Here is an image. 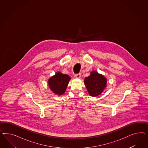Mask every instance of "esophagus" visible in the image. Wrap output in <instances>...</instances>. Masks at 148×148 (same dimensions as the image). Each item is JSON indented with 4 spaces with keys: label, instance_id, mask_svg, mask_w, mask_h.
<instances>
[{
    "label": "esophagus",
    "instance_id": "34e87169",
    "mask_svg": "<svg viewBox=\"0 0 148 148\" xmlns=\"http://www.w3.org/2000/svg\"><path fill=\"white\" fill-rule=\"evenodd\" d=\"M81 76V73H79V74H75V75H74V76H75V77H76V78H77V79H79V78H80Z\"/></svg>",
    "mask_w": 148,
    "mask_h": 148
}]
</instances>
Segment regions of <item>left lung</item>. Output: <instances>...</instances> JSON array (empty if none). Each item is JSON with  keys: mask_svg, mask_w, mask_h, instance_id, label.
<instances>
[{"mask_svg": "<svg viewBox=\"0 0 148 148\" xmlns=\"http://www.w3.org/2000/svg\"><path fill=\"white\" fill-rule=\"evenodd\" d=\"M84 82L87 90L92 97H97L101 94L105 88L107 79L98 72H90L89 76L86 77Z\"/></svg>", "mask_w": 148, "mask_h": 148, "instance_id": "1", "label": "left lung"}]
</instances>
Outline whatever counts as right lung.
Listing matches in <instances>:
<instances>
[{
	"label": "right lung",
	"instance_id": "add662e5",
	"mask_svg": "<svg viewBox=\"0 0 148 148\" xmlns=\"http://www.w3.org/2000/svg\"><path fill=\"white\" fill-rule=\"evenodd\" d=\"M70 79L71 77L67 74L57 72L49 79L48 85L55 94L61 95L64 93Z\"/></svg>",
	"mask_w": 148,
	"mask_h": 148
}]
</instances>
